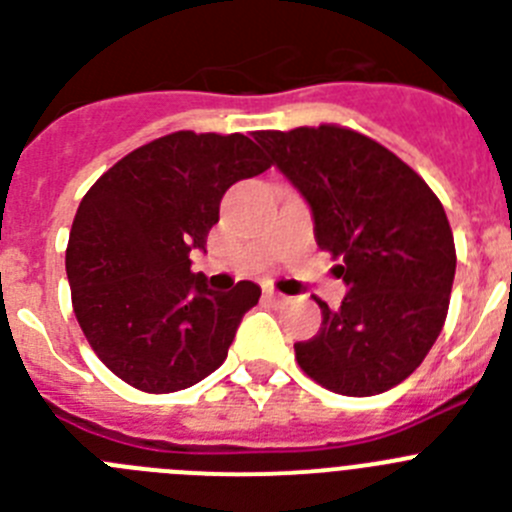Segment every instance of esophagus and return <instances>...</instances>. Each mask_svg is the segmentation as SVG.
Returning a JSON list of instances; mask_svg holds the SVG:
<instances>
[{
	"label": "esophagus",
	"instance_id": "obj_1",
	"mask_svg": "<svg viewBox=\"0 0 512 512\" xmlns=\"http://www.w3.org/2000/svg\"><path fill=\"white\" fill-rule=\"evenodd\" d=\"M264 297L271 302V305H277V307L287 305V302H289V297L282 295V292H277V289H266Z\"/></svg>",
	"mask_w": 512,
	"mask_h": 512
}]
</instances>
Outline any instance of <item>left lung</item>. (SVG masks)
<instances>
[{
	"label": "left lung",
	"instance_id": "1",
	"mask_svg": "<svg viewBox=\"0 0 512 512\" xmlns=\"http://www.w3.org/2000/svg\"><path fill=\"white\" fill-rule=\"evenodd\" d=\"M256 140L302 194L315 241L341 259L338 310L295 343L302 372L328 390L369 397L420 366L449 312L454 235L443 205L405 161L354 130L320 125Z\"/></svg>",
	"mask_w": 512,
	"mask_h": 512
}]
</instances>
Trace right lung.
I'll use <instances>...</instances> for the list:
<instances>
[{"label":"right lung","instance_id":"right-lung-1","mask_svg":"<svg viewBox=\"0 0 512 512\" xmlns=\"http://www.w3.org/2000/svg\"><path fill=\"white\" fill-rule=\"evenodd\" d=\"M271 166L241 133L164 135L117 161L84 194L66 248L76 320L117 377L176 392L228 356L261 287H207L189 253L205 251L223 194Z\"/></svg>","mask_w":512,"mask_h":512}]
</instances>
